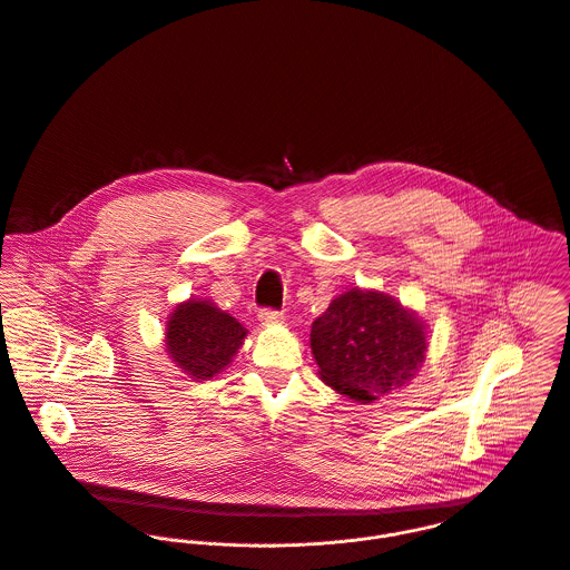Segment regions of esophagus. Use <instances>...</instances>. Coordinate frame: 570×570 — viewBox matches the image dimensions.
Instances as JSON below:
<instances>
[{
	"label": "esophagus",
	"instance_id": "34e87169",
	"mask_svg": "<svg viewBox=\"0 0 570 570\" xmlns=\"http://www.w3.org/2000/svg\"><path fill=\"white\" fill-rule=\"evenodd\" d=\"M257 317H259V322H262L264 326H271V324H279V322L284 320V315H282L279 311H273V308H262Z\"/></svg>",
	"mask_w": 570,
	"mask_h": 570
}]
</instances>
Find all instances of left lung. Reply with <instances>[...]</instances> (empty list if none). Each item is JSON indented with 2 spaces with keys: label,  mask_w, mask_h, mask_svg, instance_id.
<instances>
[{
  "label": "left lung",
  "mask_w": 570,
  "mask_h": 570,
  "mask_svg": "<svg viewBox=\"0 0 570 570\" xmlns=\"http://www.w3.org/2000/svg\"><path fill=\"white\" fill-rule=\"evenodd\" d=\"M320 376L343 396L370 403L405 385L425 361V324L381 291L350 288L311 331Z\"/></svg>",
  "instance_id": "obj_1"
}]
</instances>
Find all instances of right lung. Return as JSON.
I'll use <instances>...</instances> for the list:
<instances>
[{"mask_svg":"<svg viewBox=\"0 0 570 570\" xmlns=\"http://www.w3.org/2000/svg\"><path fill=\"white\" fill-rule=\"evenodd\" d=\"M165 350L191 379L220 374L242 347L246 328L207 299H189L174 308L165 328Z\"/></svg>","mask_w":570,"mask_h":570,"instance_id":"1","label":"right lung"}]
</instances>
